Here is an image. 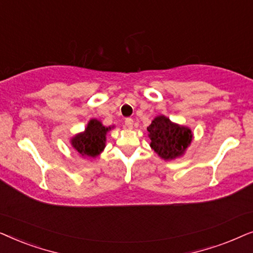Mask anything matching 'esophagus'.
Here are the masks:
<instances>
[{
  "label": "esophagus",
  "instance_id": "esophagus-1",
  "mask_svg": "<svg viewBox=\"0 0 253 253\" xmlns=\"http://www.w3.org/2000/svg\"><path fill=\"white\" fill-rule=\"evenodd\" d=\"M126 126L127 129H132L133 126V120L132 119H126Z\"/></svg>",
  "mask_w": 253,
  "mask_h": 253
}]
</instances>
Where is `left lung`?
<instances>
[{
  "label": "left lung",
  "instance_id": "1",
  "mask_svg": "<svg viewBox=\"0 0 253 253\" xmlns=\"http://www.w3.org/2000/svg\"><path fill=\"white\" fill-rule=\"evenodd\" d=\"M147 131L151 148L165 161L183 157L193 139V133L189 126L172 122L165 115L154 117L147 126Z\"/></svg>",
  "mask_w": 253,
  "mask_h": 253
}]
</instances>
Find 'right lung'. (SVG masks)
Masks as SVG:
<instances>
[{"label":"right lung","mask_w":253,"mask_h":253,"mask_svg":"<svg viewBox=\"0 0 253 253\" xmlns=\"http://www.w3.org/2000/svg\"><path fill=\"white\" fill-rule=\"evenodd\" d=\"M113 126H105L101 121L91 119L83 132L76 133L70 139L74 150L84 159H95L106 147V136Z\"/></svg>","instance_id":"obj_1"}]
</instances>
